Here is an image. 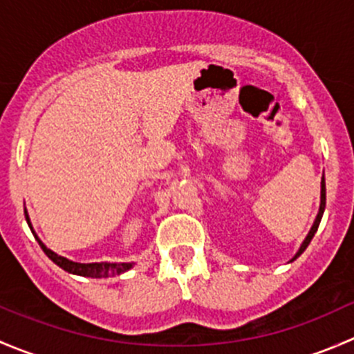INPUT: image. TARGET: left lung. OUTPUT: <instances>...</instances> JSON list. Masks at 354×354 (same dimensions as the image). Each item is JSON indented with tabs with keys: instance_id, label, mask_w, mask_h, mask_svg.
Here are the masks:
<instances>
[{
	"instance_id": "obj_1",
	"label": "left lung",
	"mask_w": 354,
	"mask_h": 354,
	"mask_svg": "<svg viewBox=\"0 0 354 354\" xmlns=\"http://www.w3.org/2000/svg\"><path fill=\"white\" fill-rule=\"evenodd\" d=\"M324 210H326V176H322V181H320V207H319V212H317V217H315V221H313L312 227H310L308 234H306V238H305V240H303V243H301V246H299V250H298V252H296V255L292 257V259L289 260V262H292V260H296V259H298V257L301 255L303 252H305V250H306V246L310 245V241H312V238L315 236L317 230H319V224H320V221H322Z\"/></svg>"
}]
</instances>
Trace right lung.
Wrapping results in <instances>:
<instances>
[{
    "label": "right lung",
    "instance_id": "right-lung-1",
    "mask_svg": "<svg viewBox=\"0 0 354 354\" xmlns=\"http://www.w3.org/2000/svg\"><path fill=\"white\" fill-rule=\"evenodd\" d=\"M25 219H27V224H28V227H30L32 234L35 236L37 243L41 245V248L44 250L46 255H48L49 259L56 263V266L62 267L63 270H66V272L75 274V276L92 277V279H106V277H111V276H120V274L127 272V270H130L131 267L135 266L133 262H120V263L118 262H92V263L73 262V260L58 255V253H55L53 250H49L48 246L39 240V236L35 234L34 227H32V224H30V217H28L27 209H25Z\"/></svg>",
    "mask_w": 354,
    "mask_h": 354
}]
</instances>
